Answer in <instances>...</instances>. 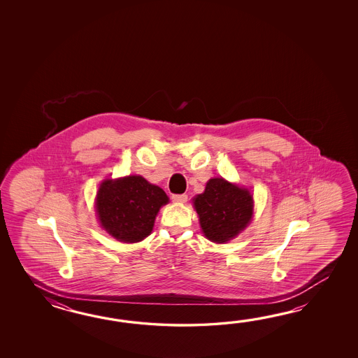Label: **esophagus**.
Here are the masks:
<instances>
[{"instance_id": "34e87169", "label": "esophagus", "mask_w": 358, "mask_h": 358, "mask_svg": "<svg viewBox=\"0 0 358 358\" xmlns=\"http://www.w3.org/2000/svg\"><path fill=\"white\" fill-rule=\"evenodd\" d=\"M171 199L176 203H185L188 201V196L187 194H173Z\"/></svg>"}]
</instances>
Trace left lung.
<instances>
[{
  "mask_svg": "<svg viewBox=\"0 0 358 358\" xmlns=\"http://www.w3.org/2000/svg\"><path fill=\"white\" fill-rule=\"evenodd\" d=\"M199 225L213 243H227L247 228L253 216V198L247 188L213 178L205 192L193 198Z\"/></svg>",
  "mask_w": 358,
  "mask_h": 358,
  "instance_id": "8db88e82",
  "label": "left lung"
}]
</instances>
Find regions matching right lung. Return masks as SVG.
Listing matches in <instances>:
<instances>
[{
    "label": "right lung",
    "mask_w": 358,
    "mask_h": 358,
    "mask_svg": "<svg viewBox=\"0 0 358 358\" xmlns=\"http://www.w3.org/2000/svg\"><path fill=\"white\" fill-rule=\"evenodd\" d=\"M169 197L143 176H129L101 182L96 213L101 227L119 242L136 243L152 231L155 219Z\"/></svg>",
    "instance_id": "right-lung-1"
}]
</instances>
